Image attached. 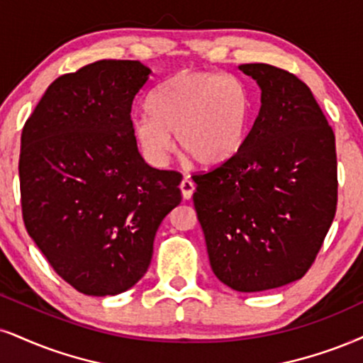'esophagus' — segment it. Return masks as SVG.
<instances>
[{
  "instance_id": "34e87169",
  "label": "esophagus",
  "mask_w": 363,
  "mask_h": 363,
  "mask_svg": "<svg viewBox=\"0 0 363 363\" xmlns=\"http://www.w3.org/2000/svg\"><path fill=\"white\" fill-rule=\"evenodd\" d=\"M180 189H182L183 199L190 200L191 195H194V191H195V183L191 182L190 178H183L182 183H180Z\"/></svg>"
}]
</instances>
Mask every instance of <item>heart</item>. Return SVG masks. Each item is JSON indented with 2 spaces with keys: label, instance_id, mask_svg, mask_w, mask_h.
Returning <instances> with one entry per match:
<instances>
[{
  "label": "heart",
  "instance_id": "b5f03b06",
  "mask_svg": "<svg viewBox=\"0 0 363 363\" xmlns=\"http://www.w3.org/2000/svg\"><path fill=\"white\" fill-rule=\"evenodd\" d=\"M254 97L240 79L210 70H182L156 86L133 133L153 164L167 163L177 134L182 155L200 167L234 160L247 141Z\"/></svg>",
  "mask_w": 363,
  "mask_h": 363
}]
</instances>
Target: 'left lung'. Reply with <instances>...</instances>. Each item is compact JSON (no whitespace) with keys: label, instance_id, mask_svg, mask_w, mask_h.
<instances>
[{"label":"left lung","instance_id":"8db88e82","mask_svg":"<svg viewBox=\"0 0 363 363\" xmlns=\"http://www.w3.org/2000/svg\"><path fill=\"white\" fill-rule=\"evenodd\" d=\"M261 109L239 155L195 174L213 274L240 293L301 279L337 212L335 134L310 87L267 64L239 65Z\"/></svg>","mask_w":363,"mask_h":363}]
</instances>
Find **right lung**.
<instances>
[{"label":"right lung","mask_w":363,"mask_h":363,"mask_svg":"<svg viewBox=\"0 0 363 363\" xmlns=\"http://www.w3.org/2000/svg\"><path fill=\"white\" fill-rule=\"evenodd\" d=\"M151 70L99 60L48 86L21 133L25 227L50 266L89 296L145 276L160 223L180 205V173L143 160L131 107Z\"/></svg>","instance_id":"1"}]
</instances>
